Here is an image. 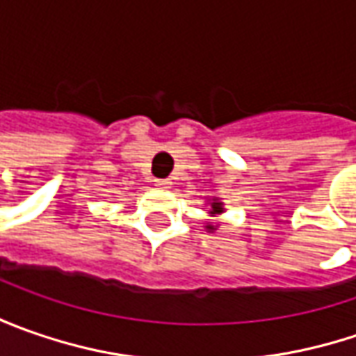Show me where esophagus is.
Instances as JSON below:
<instances>
[{
  "label": "esophagus",
  "mask_w": 356,
  "mask_h": 356,
  "mask_svg": "<svg viewBox=\"0 0 356 356\" xmlns=\"http://www.w3.org/2000/svg\"><path fill=\"white\" fill-rule=\"evenodd\" d=\"M156 182L158 188H162V190H168V188H172V182L168 180V178H158V180H154Z\"/></svg>",
  "instance_id": "obj_1"
}]
</instances>
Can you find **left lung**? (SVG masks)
Listing matches in <instances>:
<instances>
[{
    "label": "left lung",
    "instance_id": "left-lung-1",
    "mask_svg": "<svg viewBox=\"0 0 356 356\" xmlns=\"http://www.w3.org/2000/svg\"><path fill=\"white\" fill-rule=\"evenodd\" d=\"M222 212H224V204H222L220 200H212V210H210V213H212V216H216V213H222ZM216 227L218 226L208 224V226H206V229H208V232H213Z\"/></svg>",
    "mask_w": 356,
    "mask_h": 356
}]
</instances>
